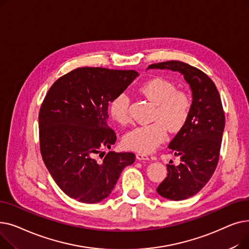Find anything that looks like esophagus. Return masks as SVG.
Wrapping results in <instances>:
<instances>
[{
    "label": "esophagus",
    "mask_w": 249,
    "mask_h": 249,
    "mask_svg": "<svg viewBox=\"0 0 249 249\" xmlns=\"http://www.w3.org/2000/svg\"><path fill=\"white\" fill-rule=\"evenodd\" d=\"M136 159L138 160H149L148 156L146 154H144V153H137L136 154Z\"/></svg>",
    "instance_id": "obj_1"
}]
</instances>
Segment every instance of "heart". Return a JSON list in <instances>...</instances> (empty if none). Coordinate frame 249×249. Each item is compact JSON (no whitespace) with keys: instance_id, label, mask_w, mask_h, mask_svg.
Instances as JSON below:
<instances>
[{"instance_id":"1","label":"heart","mask_w":249,"mask_h":249,"mask_svg":"<svg viewBox=\"0 0 249 249\" xmlns=\"http://www.w3.org/2000/svg\"><path fill=\"white\" fill-rule=\"evenodd\" d=\"M140 93L155 104L153 120L155 122L133 128L125 135L124 144L141 153H149L162 143L166 129L173 133L184 128L191 114L192 101L176 85L163 77H154L143 83ZM130 98L125 91L117 94L110 102L109 110L113 119L119 124L129 122Z\"/></svg>"}]
</instances>
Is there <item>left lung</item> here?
Returning <instances> with one entry per match:
<instances>
[{"instance_id":"obj_1","label":"left lung","mask_w":249,"mask_h":249,"mask_svg":"<svg viewBox=\"0 0 249 249\" xmlns=\"http://www.w3.org/2000/svg\"><path fill=\"white\" fill-rule=\"evenodd\" d=\"M149 69L178 71L192 89L188 122L168 144L180 162L166 165L167 177L156 189L163 198L181 201L199 193L213 176L219 160L225 115L215 84L202 71L178 60L153 63Z\"/></svg>"}]
</instances>
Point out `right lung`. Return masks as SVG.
<instances>
[{"mask_svg": "<svg viewBox=\"0 0 249 249\" xmlns=\"http://www.w3.org/2000/svg\"><path fill=\"white\" fill-rule=\"evenodd\" d=\"M138 72L103 68H78L51 86L39 112V140L43 161L57 186L69 197L94 204L106 199L132 152L106 154L116 142L108 126V106ZM104 156V155H103Z\"/></svg>", "mask_w": 249, "mask_h": 249, "instance_id": "1", "label": "right lung"}]
</instances>
